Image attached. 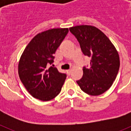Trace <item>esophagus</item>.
I'll use <instances>...</instances> for the list:
<instances>
[{
    "label": "esophagus",
    "mask_w": 131,
    "mask_h": 131,
    "mask_svg": "<svg viewBox=\"0 0 131 131\" xmlns=\"http://www.w3.org/2000/svg\"><path fill=\"white\" fill-rule=\"evenodd\" d=\"M66 72L68 75H70V73H71V69H68V70H66Z\"/></svg>",
    "instance_id": "obj_1"
}]
</instances>
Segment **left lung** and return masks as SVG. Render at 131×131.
<instances>
[{"mask_svg":"<svg viewBox=\"0 0 131 131\" xmlns=\"http://www.w3.org/2000/svg\"><path fill=\"white\" fill-rule=\"evenodd\" d=\"M80 44L83 54L91 58V67H84L83 77L77 83L83 92L98 96L112 86L119 71V56L104 33L92 25L69 28Z\"/></svg>","mask_w":131,"mask_h":131,"instance_id":"obj_1","label":"left lung"}]
</instances>
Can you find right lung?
Listing matches in <instances>:
<instances>
[{
    "label": "right lung",
    "instance_id": "add662e5",
    "mask_svg": "<svg viewBox=\"0 0 131 131\" xmlns=\"http://www.w3.org/2000/svg\"><path fill=\"white\" fill-rule=\"evenodd\" d=\"M68 28L51 29L35 36L24 50L18 64L21 81L34 98L48 101L59 94L66 74L50 66L54 54L65 37Z\"/></svg>",
    "mask_w": 131,
    "mask_h": 131
}]
</instances>
